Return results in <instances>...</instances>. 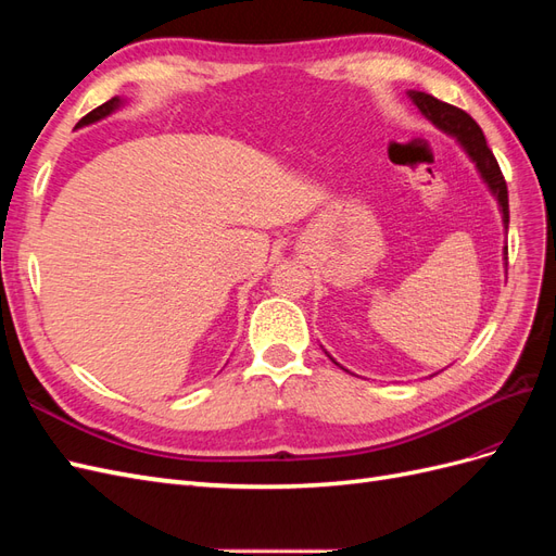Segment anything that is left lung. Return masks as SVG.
<instances>
[{
	"mask_svg": "<svg viewBox=\"0 0 556 556\" xmlns=\"http://www.w3.org/2000/svg\"><path fill=\"white\" fill-rule=\"evenodd\" d=\"M408 94L415 102V106L422 111L427 121H431L435 127L443 129L445 134L457 137V141L462 143V148L466 150L468 157L476 162L482 180L486 182V188L492 190V194L498 201V208H501V215H503V227H506V231H508V223H510L508 185H506V178H503V174L498 169V162H496L494 153L484 141V134H482L480 125L466 111L452 106V104H445V102H441V99H435L427 92L410 90ZM503 255H506L503 260H506V264H508V245L503 248Z\"/></svg>",
	"mask_w": 556,
	"mask_h": 556,
	"instance_id": "8db88e82",
	"label": "left lung"
}]
</instances>
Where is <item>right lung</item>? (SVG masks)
Masks as SVG:
<instances>
[{
  "instance_id": "obj_1",
  "label": "right lung",
  "mask_w": 556,
  "mask_h": 556,
  "mask_svg": "<svg viewBox=\"0 0 556 556\" xmlns=\"http://www.w3.org/2000/svg\"><path fill=\"white\" fill-rule=\"evenodd\" d=\"M123 106V99H117V97H113V99H109L106 104H102V106H97L94 111H90L86 117H80V123L76 125V127H83V125H90V123H97V121H102V117H106V115H111L115 109H121Z\"/></svg>"
}]
</instances>
